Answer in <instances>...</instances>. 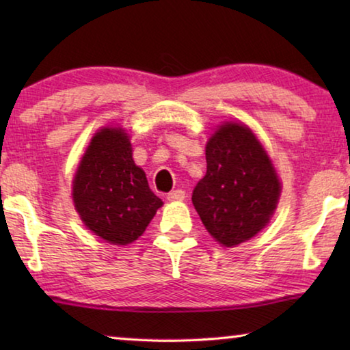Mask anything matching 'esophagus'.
<instances>
[{
  "label": "esophagus",
  "instance_id": "1",
  "mask_svg": "<svg viewBox=\"0 0 350 350\" xmlns=\"http://www.w3.org/2000/svg\"><path fill=\"white\" fill-rule=\"evenodd\" d=\"M167 199L168 200H182L185 199V191L183 189H174V191H171L167 194Z\"/></svg>",
  "mask_w": 350,
  "mask_h": 350
}]
</instances>
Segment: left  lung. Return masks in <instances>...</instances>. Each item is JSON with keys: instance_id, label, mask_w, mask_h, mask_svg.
Here are the masks:
<instances>
[{"instance_id": "obj_1", "label": "left lung", "mask_w": 350, "mask_h": 350, "mask_svg": "<svg viewBox=\"0 0 350 350\" xmlns=\"http://www.w3.org/2000/svg\"><path fill=\"white\" fill-rule=\"evenodd\" d=\"M206 174L193 189V204L208 233L233 247L264 228L276 208L281 185L254 134L225 123L208 140Z\"/></svg>"}]
</instances>
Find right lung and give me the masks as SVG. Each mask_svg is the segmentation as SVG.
<instances>
[{"mask_svg":"<svg viewBox=\"0 0 350 350\" xmlns=\"http://www.w3.org/2000/svg\"><path fill=\"white\" fill-rule=\"evenodd\" d=\"M72 198L86 227L117 245L137 239L162 206L133 161L128 135L117 128L92 137L77 170Z\"/></svg>","mask_w":350,"mask_h":350,"instance_id":"right-lung-1","label":"right lung"}]
</instances>
